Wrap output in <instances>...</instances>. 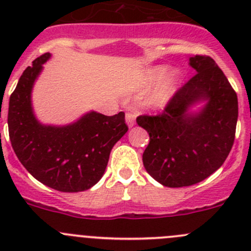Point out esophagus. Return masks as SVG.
<instances>
[{
    "instance_id": "esophagus-1",
    "label": "esophagus",
    "mask_w": 251,
    "mask_h": 251,
    "mask_svg": "<svg viewBox=\"0 0 251 251\" xmlns=\"http://www.w3.org/2000/svg\"><path fill=\"white\" fill-rule=\"evenodd\" d=\"M136 123V114L132 111H127L126 113V124H127L128 127H132Z\"/></svg>"
}]
</instances>
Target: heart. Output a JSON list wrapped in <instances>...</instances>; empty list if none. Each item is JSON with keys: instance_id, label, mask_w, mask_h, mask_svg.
Segmentation results:
<instances>
[{"instance_id": "obj_1", "label": "heart", "mask_w": 251, "mask_h": 251, "mask_svg": "<svg viewBox=\"0 0 251 251\" xmlns=\"http://www.w3.org/2000/svg\"><path fill=\"white\" fill-rule=\"evenodd\" d=\"M165 74V68L158 67L153 68L149 70L148 75H147L146 80H144L143 86L144 87H149V86L154 85L158 82L161 77ZM179 82V74L177 72H171L166 75L158 85L154 87L148 95L146 100V104L151 108H163L173 100V97L176 93L177 87H178Z\"/></svg>"}]
</instances>
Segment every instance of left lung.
I'll return each instance as SVG.
<instances>
[{
  "label": "left lung",
  "mask_w": 251,
  "mask_h": 251,
  "mask_svg": "<svg viewBox=\"0 0 251 251\" xmlns=\"http://www.w3.org/2000/svg\"><path fill=\"white\" fill-rule=\"evenodd\" d=\"M197 72L176 91L158 115H140L136 121L149 133L143 153L147 173L165 187L196 184L214 174L231 151L238 119L237 93L207 55L189 58ZM205 101L198 113L192 105Z\"/></svg>",
  "instance_id": "8db88e82"
}]
</instances>
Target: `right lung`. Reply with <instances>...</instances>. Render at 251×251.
Returning <instances> with one entry per match:
<instances>
[{"mask_svg":"<svg viewBox=\"0 0 251 251\" xmlns=\"http://www.w3.org/2000/svg\"><path fill=\"white\" fill-rule=\"evenodd\" d=\"M50 57L45 53L36 58L11 95L9 140L20 163L37 181L59 192H82L102 178L111 148L127 132L125 113L107 116L90 111L67 126L39 123L31 91Z\"/></svg>","mask_w":251,"mask_h":251,"instance_id":"add662e5","label":"right lung"}]
</instances>
